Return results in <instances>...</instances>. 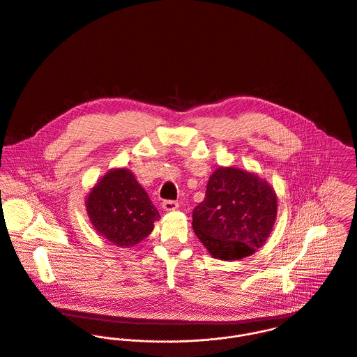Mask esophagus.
I'll return each mask as SVG.
<instances>
[{"label":"esophagus","mask_w":357,"mask_h":357,"mask_svg":"<svg viewBox=\"0 0 357 357\" xmlns=\"http://www.w3.org/2000/svg\"><path fill=\"white\" fill-rule=\"evenodd\" d=\"M178 207H179V204L174 200H164L162 202V208L165 211H175V210H178Z\"/></svg>","instance_id":"esophagus-1"}]
</instances>
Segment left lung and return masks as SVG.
Returning <instances> with one entry per match:
<instances>
[{"instance_id":"1","label":"left lung","mask_w":357,"mask_h":357,"mask_svg":"<svg viewBox=\"0 0 357 357\" xmlns=\"http://www.w3.org/2000/svg\"><path fill=\"white\" fill-rule=\"evenodd\" d=\"M276 214L278 197L266 181L236 167H219L193 210L192 226L214 258L236 261L265 244Z\"/></svg>"}]
</instances>
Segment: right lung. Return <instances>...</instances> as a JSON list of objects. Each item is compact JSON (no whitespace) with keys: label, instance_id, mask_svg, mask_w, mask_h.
Listing matches in <instances>:
<instances>
[{"label":"right lung","instance_id":"1","mask_svg":"<svg viewBox=\"0 0 357 357\" xmlns=\"http://www.w3.org/2000/svg\"><path fill=\"white\" fill-rule=\"evenodd\" d=\"M86 211L95 230L119 247L146 238L160 214L127 168L110 169L89 192Z\"/></svg>","mask_w":357,"mask_h":357}]
</instances>
